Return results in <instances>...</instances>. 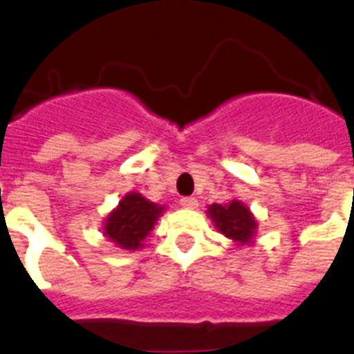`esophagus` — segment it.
Instances as JSON below:
<instances>
[{
    "label": "esophagus",
    "instance_id": "1",
    "mask_svg": "<svg viewBox=\"0 0 354 354\" xmlns=\"http://www.w3.org/2000/svg\"><path fill=\"white\" fill-rule=\"evenodd\" d=\"M180 204H182V207H185V209H196V207H198V200L193 198V196H185V198L180 200Z\"/></svg>",
    "mask_w": 354,
    "mask_h": 354
}]
</instances>
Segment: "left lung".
<instances>
[{
  "label": "left lung",
  "instance_id": "obj_1",
  "mask_svg": "<svg viewBox=\"0 0 354 354\" xmlns=\"http://www.w3.org/2000/svg\"><path fill=\"white\" fill-rule=\"evenodd\" d=\"M207 215L215 222V227L222 235H226L241 246L252 244L257 230V221L241 200H232L224 205L211 204L207 207Z\"/></svg>",
  "mask_w": 354,
  "mask_h": 354
}]
</instances>
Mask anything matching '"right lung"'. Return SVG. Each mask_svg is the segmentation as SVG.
Returning <instances> with one entry per match:
<instances>
[{"instance_id": "obj_1", "label": "right lung", "mask_w": 354, "mask_h": 354, "mask_svg": "<svg viewBox=\"0 0 354 354\" xmlns=\"http://www.w3.org/2000/svg\"><path fill=\"white\" fill-rule=\"evenodd\" d=\"M163 205L154 204L139 193H128L104 221V235L122 250L143 248V241L154 230L163 213Z\"/></svg>"}]
</instances>
